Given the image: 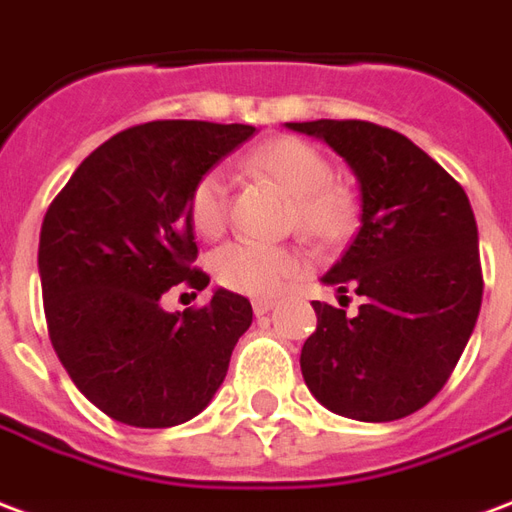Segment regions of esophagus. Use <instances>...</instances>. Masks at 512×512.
<instances>
[{"label":"esophagus","mask_w":512,"mask_h":512,"mask_svg":"<svg viewBox=\"0 0 512 512\" xmlns=\"http://www.w3.org/2000/svg\"><path fill=\"white\" fill-rule=\"evenodd\" d=\"M272 308H275V300H270V297L253 300V313H256V316H264V313H270Z\"/></svg>","instance_id":"obj_1"}]
</instances>
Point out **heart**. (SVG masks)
<instances>
[{
    "instance_id": "heart-1",
    "label": "heart",
    "mask_w": 512,
    "mask_h": 512,
    "mask_svg": "<svg viewBox=\"0 0 512 512\" xmlns=\"http://www.w3.org/2000/svg\"><path fill=\"white\" fill-rule=\"evenodd\" d=\"M245 169L275 179L294 196V220L302 234L322 245L341 242L354 223L352 193L333 182V163L322 149L297 136H278L245 155ZM188 220L199 237H218L229 220V179L220 169L204 171L188 193ZM215 278L240 294H272L305 267L292 245L237 240L215 253Z\"/></svg>"
}]
</instances>
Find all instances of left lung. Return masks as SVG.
<instances>
[{
  "label": "left lung",
  "mask_w": 512,
  "mask_h": 512,
  "mask_svg": "<svg viewBox=\"0 0 512 512\" xmlns=\"http://www.w3.org/2000/svg\"><path fill=\"white\" fill-rule=\"evenodd\" d=\"M322 138L360 182V231L322 281L363 297L357 316L313 302L300 368L330 412L390 423L453 374L483 302L477 223L464 188L409 138L363 119L286 122Z\"/></svg>",
  "instance_id": "obj_1"
}]
</instances>
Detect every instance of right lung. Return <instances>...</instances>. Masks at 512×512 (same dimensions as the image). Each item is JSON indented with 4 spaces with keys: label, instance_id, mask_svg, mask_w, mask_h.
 Masks as SVG:
<instances>
[{
    "label": "right lung",
    "instance_id": "right-lung-1",
    "mask_svg": "<svg viewBox=\"0 0 512 512\" xmlns=\"http://www.w3.org/2000/svg\"><path fill=\"white\" fill-rule=\"evenodd\" d=\"M256 133L251 125L158 119L100 144L51 201L40 229V283L51 346L73 384L111 420L171 428L210 404L253 308L215 289L210 305L163 311L193 270V182Z\"/></svg>",
    "mask_w": 512,
    "mask_h": 512
}]
</instances>
